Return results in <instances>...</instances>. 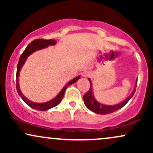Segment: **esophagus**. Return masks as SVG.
<instances>
[{"instance_id":"34e87169","label":"esophagus","mask_w":153,"mask_h":153,"mask_svg":"<svg viewBox=\"0 0 153 153\" xmlns=\"http://www.w3.org/2000/svg\"><path fill=\"white\" fill-rule=\"evenodd\" d=\"M90 75H91V73L88 71H83L81 73V75L82 77H84V78H88V77L90 76Z\"/></svg>"}]
</instances>
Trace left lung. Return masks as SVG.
I'll list each match as a JSON object with an SVG mask.
<instances>
[{"mask_svg": "<svg viewBox=\"0 0 153 153\" xmlns=\"http://www.w3.org/2000/svg\"><path fill=\"white\" fill-rule=\"evenodd\" d=\"M89 82L91 83V87L89 91L83 96V99L84 103H85V106L88 108L89 110L91 111L94 112V113L99 114H111L112 112H114L116 111L119 110V108H122L124 105L127 103L128 101L130 100V99L133 96V95L134 94L135 91L136 89L133 90L130 96L129 97L127 98L124 101H122L121 103H118V104L115 105H106V104H102L101 103L99 102L94 97V92H93V86H92V82L90 78H88ZM137 79L136 80L135 82V87L137 86Z\"/></svg>", "mask_w": 153, "mask_h": 153, "instance_id": "8db88e82", "label": "left lung"}]
</instances>
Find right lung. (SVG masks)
<instances>
[{
    "mask_svg": "<svg viewBox=\"0 0 153 153\" xmlns=\"http://www.w3.org/2000/svg\"><path fill=\"white\" fill-rule=\"evenodd\" d=\"M57 44V42L54 41L53 39H34V41H32L26 47V48L25 49V50L23 52V53L21 55L20 58H19V62H18V65H17V72H16V89H17V92L20 97L23 99V101L25 102L28 106H29L31 107L32 108H34V109L39 110V111H47L49 110L51 108H53V107L57 106L59 103L61 102L62 101L63 96H64L66 88H68L69 85H71V84L75 83L78 79H80V75L78 76L75 77V78H73V80H70L68 83L65 85L64 88L61 90L60 92L57 94V96L52 99L50 101H47V102L45 103H36V102H33V101H30L29 99H28L26 96H24V94H22V91H21L20 88H19V72L21 71L22 70L23 65L25 63L26 59L28 58L29 55H31V54L34 53V52L37 50H42V49H45L48 46H52V45H55Z\"/></svg>",
    "mask_w": 153,
    "mask_h": 153,
    "instance_id": "add662e5",
    "label": "right lung"
}]
</instances>
